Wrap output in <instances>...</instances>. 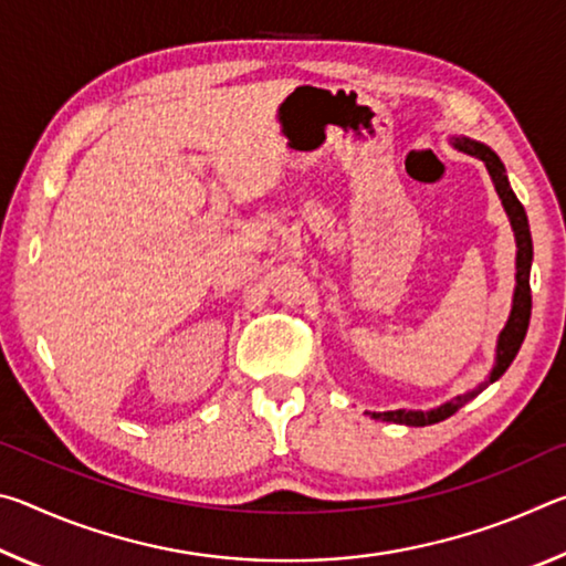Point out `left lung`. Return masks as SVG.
Segmentation results:
<instances>
[{
	"label": "left lung",
	"instance_id": "obj_1",
	"mask_svg": "<svg viewBox=\"0 0 566 566\" xmlns=\"http://www.w3.org/2000/svg\"><path fill=\"white\" fill-rule=\"evenodd\" d=\"M454 149L464 151V155H472L476 159L484 161L486 171L494 181L496 195H500L504 212L510 217L512 229H514V239H516V286H514V300H512V312L510 319H506L504 329L500 334V342H496V361L490 371V379H484L476 389L467 391L462 397H454L447 405L429 409V411H415V409H395V411H371V419H381V421H395V424H407V427H427V424H437L447 417H452L457 409H462L469 399H474L479 391L486 389L492 381L500 379L510 364L514 361L516 352H520L522 342L526 337V327H530V317H532V290H530V270H532V234H530V222H526V212L520 199L510 187V179H506V169L502 165V159L494 155V151L482 145V142H474L469 137H452Z\"/></svg>",
	"mask_w": 566,
	"mask_h": 566
}]
</instances>
